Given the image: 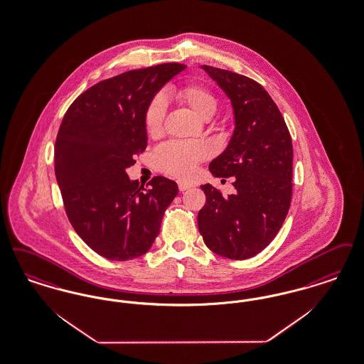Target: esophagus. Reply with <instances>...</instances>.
I'll return each instance as SVG.
<instances>
[{
  "mask_svg": "<svg viewBox=\"0 0 364 364\" xmlns=\"http://www.w3.org/2000/svg\"><path fill=\"white\" fill-rule=\"evenodd\" d=\"M193 184L192 183H188V181H178V189L180 191H187V189L191 188Z\"/></svg>",
  "mask_w": 364,
  "mask_h": 364,
  "instance_id": "esophagus-1",
  "label": "esophagus"
}]
</instances>
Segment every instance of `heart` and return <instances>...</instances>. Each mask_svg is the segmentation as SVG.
Returning <instances> with one entry per match:
<instances>
[{"mask_svg":"<svg viewBox=\"0 0 364 364\" xmlns=\"http://www.w3.org/2000/svg\"><path fill=\"white\" fill-rule=\"evenodd\" d=\"M175 99L188 108L189 111L203 122L210 120L218 109V99L215 95L202 85H187L175 92ZM165 117V104L161 97H156L149 104L145 114L146 134L151 138L161 135ZM208 157V149L199 142L180 144L171 142L161 146L154 156V166L169 176L188 177L193 173L198 164Z\"/></svg>","mask_w":364,"mask_h":364,"instance_id":"heart-1","label":"heart"}]
</instances>
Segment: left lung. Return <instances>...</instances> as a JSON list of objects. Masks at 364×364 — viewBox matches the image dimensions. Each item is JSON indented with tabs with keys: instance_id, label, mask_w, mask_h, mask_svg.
<instances>
[{
	"instance_id": "obj_1",
	"label": "left lung",
	"mask_w": 364,
	"mask_h": 364,
	"mask_svg": "<svg viewBox=\"0 0 364 364\" xmlns=\"http://www.w3.org/2000/svg\"><path fill=\"white\" fill-rule=\"evenodd\" d=\"M230 99L232 139L211 161L215 177H233L235 192L223 198L204 184L205 204L198 228L210 250L232 260H245L269 245L290 208L292 142L275 102L255 80L213 66H202Z\"/></svg>"
}]
</instances>
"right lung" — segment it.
I'll use <instances>...</instances> for the list:
<instances>
[{
    "instance_id": "add662e5",
    "label": "right lung",
    "mask_w": 364,
    "mask_h": 364,
    "mask_svg": "<svg viewBox=\"0 0 364 364\" xmlns=\"http://www.w3.org/2000/svg\"><path fill=\"white\" fill-rule=\"evenodd\" d=\"M186 68L162 63L100 81L74 100L60 123L54 160L68 218L87 247L108 260L145 255L178 192L162 176L142 188L126 169L147 146L149 104Z\"/></svg>"
}]
</instances>
